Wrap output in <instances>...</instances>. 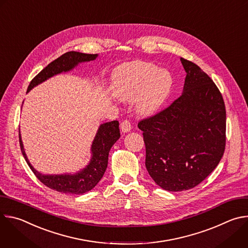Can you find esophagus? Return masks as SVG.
Here are the masks:
<instances>
[{
  "mask_svg": "<svg viewBox=\"0 0 248 248\" xmlns=\"http://www.w3.org/2000/svg\"><path fill=\"white\" fill-rule=\"evenodd\" d=\"M131 123L127 120H124V122H122L121 124V129L123 132H128L131 130Z\"/></svg>",
  "mask_w": 248,
  "mask_h": 248,
  "instance_id": "34e87169",
  "label": "esophagus"
}]
</instances>
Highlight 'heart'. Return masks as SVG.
<instances>
[{
	"instance_id": "heart-1",
	"label": "heart",
	"mask_w": 248,
	"mask_h": 248,
	"mask_svg": "<svg viewBox=\"0 0 248 248\" xmlns=\"http://www.w3.org/2000/svg\"><path fill=\"white\" fill-rule=\"evenodd\" d=\"M173 79L167 69L143 61H133L120 65L113 75L116 93L124 99L137 95V111L149 116L156 113L169 97Z\"/></svg>"
}]
</instances>
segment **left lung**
I'll use <instances>...</instances> for the list:
<instances>
[{
	"label": "left lung",
	"mask_w": 248,
	"mask_h": 248,
	"mask_svg": "<svg viewBox=\"0 0 248 248\" xmlns=\"http://www.w3.org/2000/svg\"><path fill=\"white\" fill-rule=\"evenodd\" d=\"M184 92L168 108L141 120L145 166L165 190L195 187L214 170L226 147V107L216 84L194 62L181 58Z\"/></svg>",
	"instance_id": "8db88e82"
}]
</instances>
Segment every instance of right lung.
I'll use <instances>...</instances> for the list:
<instances>
[{
  "label": "right lung",
  "mask_w": 248,
  "mask_h": 248,
  "mask_svg": "<svg viewBox=\"0 0 248 248\" xmlns=\"http://www.w3.org/2000/svg\"><path fill=\"white\" fill-rule=\"evenodd\" d=\"M97 57V54H84L75 51L64 53L63 55L50 62L31 80L27 88V92H29L33 87L47 80L48 78L58 74L65 73L73 69L79 62H90L95 60ZM120 137L121 133L118 121H113L101 124L92 142V157L90 163L83 170L77 172L76 174H42L41 172L35 170L29 163L23 148L20 131L19 144L26 163L28 164L34 174L36 175V178L43 185L51 189L62 193L82 194L94 188L95 186L102 179V176L104 175L108 166L110 149Z\"/></svg>",
  "instance_id": "1"
}]
</instances>
